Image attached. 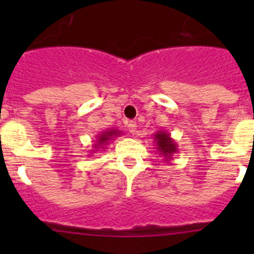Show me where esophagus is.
Here are the masks:
<instances>
[{
	"mask_svg": "<svg viewBox=\"0 0 254 254\" xmlns=\"http://www.w3.org/2000/svg\"><path fill=\"white\" fill-rule=\"evenodd\" d=\"M127 127H128V131L131 132V133H136V131H137V125H136V122H128V125H127Z\"/></svg>",
	"mask_w": 254,
	"mask_h": 254,
	"instance_id": "obj_1",
	"label": "esophagus"
}]
</instances>
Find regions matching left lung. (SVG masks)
Listing matches in <instances>:
<instances>
[{
    "mask_svg": "<svg viewBox=\"0 0 254 254\" xmlns=\"http://www.w3.org/2000/svg\"><path fill=\"white\" fill-rule=\"evenodd\" d=\"M154 136V142H155V149L159 152V156L164 159V161L169 163L173 159V155L178 151V145L174 141V138H172L170 133L165 131H158Z\"/></svg>",
    "mask_w": 254,
    "mask_h": 254,
    "instance_id": "left-lung-1",
    "label": "left lung"
}]
</instances>
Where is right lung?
Returning <instances> with one entry per match:
<instances>
[{
  "label": "right lung",
  "instance_id": "add662e5",
  "mask_svg": "<svg viewBox=\"0 0 254 254\" xmlns=\"http://www.w3.org/2000/svg\"><path fill=\"white\" fill-rule=\"evenodd\" d=\"M120 134H122V132H121L120 129H114V128H111V129H108V131H104L102 132V133H99L98 136H96L95 143L93 145V150H91V152H96V151H99V150L105 149V146H107L108 143L111 142L114 137L120 136Z\"/></svg>",
  "mask_w": 254,
  "mask_h": 254
}]
</instances>
